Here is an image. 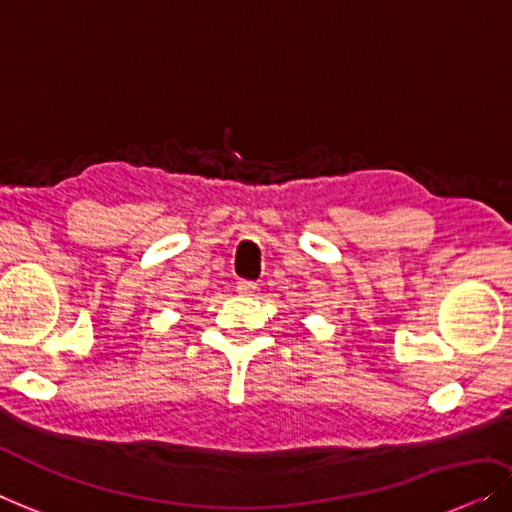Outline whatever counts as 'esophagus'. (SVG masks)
<instances>
[{
    "instance_id": "obj_1",
    "label": "esophagus",
    "mask_w": 512,
    "mask_h": 512,
    "mask_svg": "<svg viewBox=\"0 0 512 512\" xmlns=\"http://www.w3.org/2000/svg\"><path fill=\"white\" fill-rule=\"evenodd\" d=\"M235 291H238L240 295H256L258 293V284H254V281H238Z\"/></svg>"
}]
</instances>
